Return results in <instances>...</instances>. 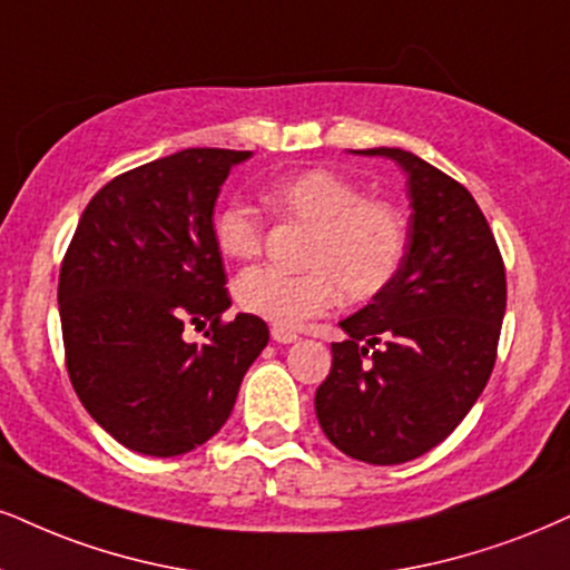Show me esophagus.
<instances>
[{
  "instance_id": "1",
  "label": "esophagus",
  "mask_w": 570,
  "mask_h": 570,
  "mask_svg": "<svg viewBox=\"0 0 570 570\" xmlns=\"http://www.w3.org/2000/svg\"><path fill=\"white\" fill-rule=\"evenodd\" d=\"M272 338L277 341V343H296V341H298V335L293 333V330H287V327H277V325H274V327H272Z\"/></svg>"
}]
</instances>
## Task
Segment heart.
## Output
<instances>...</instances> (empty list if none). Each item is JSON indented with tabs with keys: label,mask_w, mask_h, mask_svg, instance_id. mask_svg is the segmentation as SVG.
Returning a JSON list of instances; mask_svg holds the SVG:
<instances>
[{
	"label": "heart",
	"mask_w": 570,
	"mask_h": 570,
	"mask_svg": "<svg viewBox=\"0 0 570 570\" xmlns=\"http://www.w3.org/2000/svg\"><path fill=\"white\" fill-rule=\"evenodd\" d=\"M264 203L277 219L306 229L298 264L287 274L250 266L235 283L245 314L277 327H296L346 301H370L393 283L406 256L410 224L385 198H367L356 181L333 168H306L272 181ZM214 240L224 256L253 258L264 248V222L245 203L229 200L214 214Z\"/></svg>",
	"instance_id": "heart-1"
}]
</instances>
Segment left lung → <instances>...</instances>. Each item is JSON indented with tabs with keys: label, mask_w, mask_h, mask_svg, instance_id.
Segmentation results:
<instances>
[{
	"label": "left lung",
	"mask_w": 570,
	"mask_h": 570,
	"mask_svg": "<svg viewBox=\"0 0 570 570\" xmlns=\"http://www.w3.org/2000/svg\"><path fill=\"white\" fill-rule=\"evenodd\" d=\"M406 171L410 243L393 283L343 320L317 389L322 431L343 454L402 465L439 446L487 389L508 277L487 216L460 181L399 147H372Z\"/></svg>",
	"instance_id": "obj_1"
}]
</instances>
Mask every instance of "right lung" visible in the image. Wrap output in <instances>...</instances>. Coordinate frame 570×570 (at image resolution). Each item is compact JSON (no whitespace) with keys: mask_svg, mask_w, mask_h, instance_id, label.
I'll use <instances>...</instances> for the list:
<instances>
[{"mask_svg":"<svg viewBox=\"0 0 570 570\" xmlns=\"http://www.w3.org/2000/svg\"><path fill=\"white\" fill-rule=\"evenodd\" d=\"M248 150L189 147L110 179L83 208L60 264L66 367L83 410L118 444L177 456L227 423L243 375L269 343L232 304L214 206ZM209 322L206 344L187 324Z\"/></svg>","mask_w":570,"mask_h":570,"instance_id":"add662e5","label":"right lung"}]
</instances>
